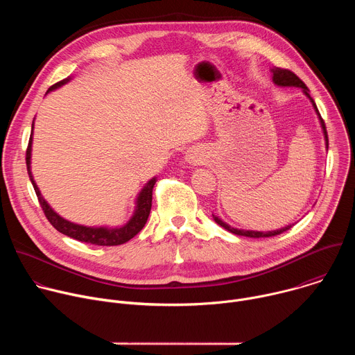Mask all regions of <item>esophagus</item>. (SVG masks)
<instances>
[{"label":"esophagus","instance_id":"esophagus-1","mask_svg":"<svg viewBox=\"0 0 355 355\" xmlns=\"http://www.w3.org/2000/svg\"><path fill=\"white\" fill-rule=\"evenodd\" d=\"M198 159H199L198 153H195V151H189V153L187 155V162L188 163H196V162H199Z\"/></svg>","mask_w":355,"mask_h":355}]
</instances>
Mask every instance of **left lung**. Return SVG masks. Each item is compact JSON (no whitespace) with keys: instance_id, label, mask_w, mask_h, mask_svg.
Returning <instances> with one entry per match:
<instances>
[{"instance_id":"1","label":"left lung","mask_w":355,"mask_h":355,"mask_svg":"<svg viewBox=\"0 0 355 355\" xmlns=\"http://www.w3.org/2000/svg\"><path fill=\"white\" fill-rule=\"evenodd\" d=\"M271 73H272V81H274V84H277V85H279V87H297V88H302V89H303V94H305V95L311 99V103H312V105H313V108H315V111H316V114H318V116H319L320 126H322V129H323V135H324V140H326V147L329 148V137H327V130H326L324 121L322 119V116H320V114H319V110H318V107H316V104H315L313 98H312L311 94H309V88L306 87V84L303 83L295 73H292L291 70H286V69L274 67V69H271ZM212 216H214L215 222H216L218 225H220L222 227H225L227 232H230V233H233V234H237V236L254 237V239H259V237H272V236H277V234H281V233L289 230V229L293 226V225H288V226H285V227H281V229H277V230H271V232L241 230V229H236V227L229 226L227 223H225L222 219H219V218L215 216V215H212Z\"/></svg>"}]
</instances>
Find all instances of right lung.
I'll return each mask as SVG.
<instances>
[{
    "instance_id": "obj_1",
    "label": "right lung",
    "mask_w": 355,
    "mask_h": 355,
    "mask_svg": "<svg viewBox=\"0 0 355 355\" xmlns=\"http://www.w3.org/2000/svg\"><path fill=\"white\" fill-rule=\"evenodd\" d=\"M67 81H70V78H64V80L56 83L55 85H52L47 89V92L62 87ZM32 129H33V125H32ZM31 151H32V133H31V137H29L28 148H26V168H28L31 182H32V185L35 188V192L37 195L39 204H40L47 220L52 223V226L56 230H59L60 233H63V234H66L71 239H76V240L84 241V243H89V244H94V245H119V244H123V243L129 241L132 237H135L144 227V225L147 222V218L150 215V209H151V198H153V187L156 184V178H151L143 187V189L140 191V193L136 199L135 214L126 225H123L121 227L83 226V225H77V223H73L70 220H66L64 218L58 215L44 200V198L42 196V193H40L36 182L33 181V177H32Z\"/></svg>"
}]
</instances>
